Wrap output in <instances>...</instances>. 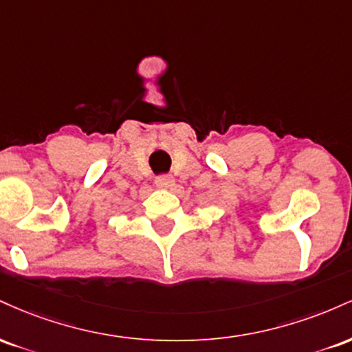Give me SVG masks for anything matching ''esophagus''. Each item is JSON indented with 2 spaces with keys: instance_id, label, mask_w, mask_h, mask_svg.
Returning <instances> with one entry per match:
<instances>
[{
  "instance_id": "obj_1",
  "label": "esophagus",
  "mask_w": 352,
  "mask_h": 352,
  "mask_svg": "<svg viewBox=\"0 0 352 352\" xmlns=\"http://www.w3.org/2000/svg\"><path fill=\"white\" fill-rule=\"evenodd\" d=\"M155 185L159 188L172 190L173 187H175V180H173V177H170V175H162L155 180Z\"/></svg>"
}]
</instances>
